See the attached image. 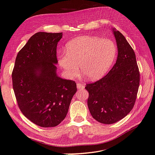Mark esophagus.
Returning <instances> with one entry per match:
<instances>
[{
  "label": "esophagus",
  "mask_w": 155,
  "mask_h": 155,
  "mask_svg": "<svg viewBox=\"0 0 155 155\" xmlns=\"http://www.w3.org/2000/svg\"><path fill=\"white\" fill-rule=\"evenodd\" d=\"M77 87V88L79 89H83L84 88H85V86H84V85H83V84H81V83H78Z\"/></svg>",
  "instance_id": "esophagus-1"
}]
</instances>
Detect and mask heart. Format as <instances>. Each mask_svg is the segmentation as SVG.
Wrapping results in <instances>:
<instances>
[{"label": "heart", "mask_w": 155, "mask_h": 155, "mask_svg": "<svg viewBox=\"0 0 155 155\" xmlns=\"http://www.w3.org/2000/svg\"><path fill=\"white\" fill-rule=\"evenodd\" d=\"M65 51L58 53V63L68 78L77 75L78 66L84 77L97 80L110 68L117 55V47L110 38L81 36L70 41Z\"/></svg>", "instance_id": "1"}]
</instances>
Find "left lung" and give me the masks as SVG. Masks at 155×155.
<instances>
[{"mask_svg": "<svg viewBox=\"0 0 155 155\" xmlns=\"http://www.w3.org/2000/svg\"><path fill=\"white\" fill-rule=\"evenodd\" d=\"M118 56L116 63L105 77L88 83L87 104L94 119L103 124H112L123 119L134 108L140 85V72L136 54L125 36L112 29Z\"/></svg>", "mask_w": 155, "mask_h": 155, "instance_id": "8db88e82", "label": "left lung"}]
</instances>
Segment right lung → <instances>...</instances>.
Listing matches in <instances>:
<instances>
[{
    "instance_id": "right-lung-1",
    "label": "right lung",
    "mask_w": 155,
    "mask_h": 155,
    "mask_svg": "<svg viewBox=\"0 0 155 155\" xmlns=\"http://www.w3.org/2000/svg\"><path fill=\"white\" fill-rule=\"evenodd\" d=\"M62 33L37 32L18 53L12 72L13 88L22 113L43 127L65 119L77 84L57 74V45Z\"/></svg>"
}]
</instances>
